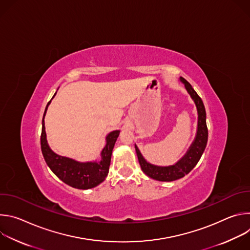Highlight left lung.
<instances>
[{"label": "left lung", "instance_id": "left-lung-1", "mask_svg": "<svg viewBox=\"0 0 250 250\" xmlns=\"http://www.w3.org/2000/svg\"><path fill=\"white\" fill-rule=\"evenodd\" d=\"M181 81L185 84V88L194 100L197 110H198V131L195 141L188 150L187 154L177 164L168 167H159L149 164L142 157L138 148L135 146V151L137 154L138 162L141 170L144 171L148 177L158 181H174L184 177L188 174L199 162L208 141V127L206 123V110L202 99L199 97L197 92L192 88L191 84L181 77Z\"/></svg>", "mask_w": 250, "mask_h": 250}]
</instances>
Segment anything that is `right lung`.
I'll use <instances>...</instances> for the list:
<instances>
[{
	"mask_svg": "<svg viewBox=\"0 0 250 250\" xmlns=\"http://www.w3.org/2000/svg\"><path fill=\"white\" fill-rule=\"evenodd\" d=\"M50 102L51 101L47 103L44 111L41 135L42 151L46 164L60 180L71 187L83 190L96 187L104 180L109 173L113 148L119 137L120 130L112 131L106 136V145L102 151V160L100 162L81 163L73 159L57 155L47 145L44 127V116Z\"/></svg>",
	"mask_w": 250,
	"mask_h": 250,
	"instance_id": "obj_1",
	"label": "right lung"
}]
</instances>
